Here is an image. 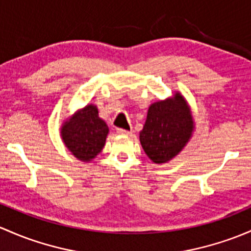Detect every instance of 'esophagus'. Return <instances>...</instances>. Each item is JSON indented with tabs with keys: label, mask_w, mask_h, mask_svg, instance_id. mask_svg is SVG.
I'll list each match as a JSON object with an SVG mask.
<instances>
[{
	"label": "esophagus",
	"mask_w": 251,
	"mask_h": 251,
	"mask_svg": "<svg viewBox=\"0 0 251 251\" xmlns=\"http://www.w3.org/2000/svg\"><path fill=\"white\" fill-rule=\"evenodd\" d=\"M117 132H118L119 134H125V136H128V134H131V131L124 130V128H118Z\"/></svg>",
	"instance_id": "1"
}]
</instances>
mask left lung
Wrapping results in <instances>:
<instances>
[{
	"label": "left lung",
	"instance_id": "8db88e82",
	"mask_svg": "<svg viewBox=\"0 0 251 251\" xmlns=\"http://www.w3.org/2000/svg\"><path fill=\"white\" fill-rule=\"evenodd\" d=\"M195 131V120L185 97L179 91L148 108L139 142L154 163L170 162L189 143Z\"/></svg>",
	"mask_w": 251,
	"mask_h": 251
}]
</instances>
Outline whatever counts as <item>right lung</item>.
Masks as SVG:
<instances>
[{
    "instance_id": "right-lung-1",
    "label": "right lung",
    "mask_w": 251,
    "mask_h": 251,
    "mask_svg": "<svg viewBox=\"0 0 251 251\" xmlns=\"http://www.w3.org/2000/svg\"><path fill=\"white\" fill-rule=\"evenodd\" d=\"M109 128L99 117L97 105L89 103L61 124L63 144L75 159L90 162L104 148Z\"/></svg>"
}]
</instances>
